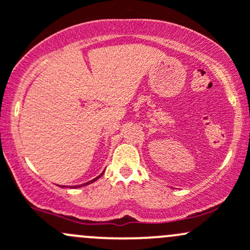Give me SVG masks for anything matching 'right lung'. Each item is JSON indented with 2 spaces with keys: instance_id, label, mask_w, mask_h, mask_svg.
<instances>
[{
  "instance_id": "obj_1",
  "label": "right lung",
  "mask_w": 250,
  "mask_h": 250,
  "mask_svg": "<svg viewBox=\"0 0 250 250\" xmlns=\"http://www.w3.org/2000/svg\"><path fill=\"white\" fill-rule=\"evenodd\" d=\"M103 174H104V172H103L102 174H100V175L99 176H97V178H95V179H93V180H90V181H88V183H85V184H82V185H76V186H74V188H81V186H85V185H89V184H92V183H94V181L95 180H98V179H99L100 178V176H102L103 175Z\"/></svg>"
}]
</instances>
